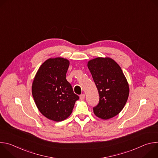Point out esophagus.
Here are the masks:
<instances>
[{"instance_id":"1","label":"esophagus","mask_w":158,"mask_h":158,"mask_svg":"<svg viewBox=\"0 0 158 158\" xmlns=\"http://www.w3.org/2000/svg\"><path fill=\"white\" fill-rule=\"evenodd\" d=\"M84 98H85V94H81V95H80V99H81V100H83V99H84Z\"/></svg>"}]
</instances>
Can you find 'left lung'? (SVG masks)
<instances>
[{"instance_id": "8db88e82", "label": "left lung", "mask_w": 158, "mask_h": 158, "mask_svg": "<svg viewBox=\"0 0 158 158\" xmlns=\"http://www.w3.org/2000/svg\"><path fill=\"white\" fill-rule=\"evenodd\" d=\"M99 94L94 114L104 120L118 115L124 108L129 94L127 81L119 64L110 57H97L88 61Z\"/></svg>"}]
</instances>
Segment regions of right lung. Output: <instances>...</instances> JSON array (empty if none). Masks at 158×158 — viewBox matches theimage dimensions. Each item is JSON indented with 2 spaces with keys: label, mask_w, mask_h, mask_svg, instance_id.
<instances>
[{
  "label": "right lung",
  "mask_w": 158,
  "mask_h": 158,
  "mask_svg": "<svg viewBox=\"0 0 158 158\" xmlns=\"http://www.w3.org/2000/svg\"><path fill=\"white\" fill-rule=\"evenodd\" d=\"M69 64L62 57L48 59L40 66L32 85L37 109L43 116L56 122L68 118L79 99L65 79Z\"/></svg>",
  "instance_id": "right-lung-1"
}]
</instances>
